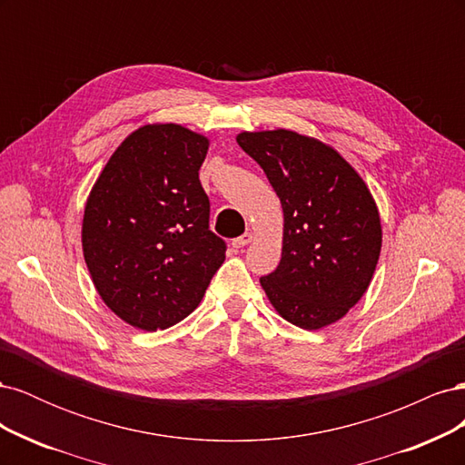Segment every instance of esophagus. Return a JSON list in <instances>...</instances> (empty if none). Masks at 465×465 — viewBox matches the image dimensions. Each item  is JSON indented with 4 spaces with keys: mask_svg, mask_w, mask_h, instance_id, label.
Masks as SVG:
<instances>
[{
    "mask_svg": "<svg viewBox=\"0 0 465 465\" xmlns=\"http://www.w3.org/2000/svg\"><path fill=\"white\" fill-rule=\"evenodd\" d=\"M252 238H254V234H252V232H244L242 236L234 238V241H232V248H244V246H248V244L252 242Z\"/></svg>",
    "mask_w": 465,
    "mask_h": 465,
    "instance_id": "34e87169",
    "label": "esophagus"
}]
</instances>
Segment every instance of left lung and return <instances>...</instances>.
Instances as JSON below:
<instances>
[{
  "label": "left lung",
  "instance_id": "obj_1",
  "mask_svg": "<svg viewBox=\"0 0 465 465\" xmlns=\"http://www.w3.org/2000/svg\"><path fill=\"white\" fill-rule=\"evenodd\" d=\"M236 142L283 207L277 270L260 279L281 318L302 330L341 320L367 292L382 248L376 202L331 145L291 130L242 132Z\"/></svg>",
  "mask_w": 465,
  "mask_h": 465
}]
</instances>
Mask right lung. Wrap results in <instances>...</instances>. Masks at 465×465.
<instances>
[{
	"instance_id": "right-lung-1",
	"label": "right lung",
	"mask_w": 465,
	"mask_h": 465,
	"mask_svg": "<svg viewBox=\"0 0 465 465\" xmlns=\"http://www.w3.org/2000/svg\"><path fill=\"white\" fill-rule=\"evenodd\" d=\"M209 139L180 124L132 132L98 174L81 244L93 285L125 323L174 326L202 302L224 262L200 182Z\"/></svg>"
}]
</instances>
